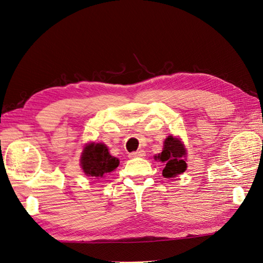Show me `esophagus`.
Returning <instances> with one entry per match:
<instances>
[{
	"label": "esophagus",
	"instance_id": "1",
	"mask_svg": "<svg viewBox=\"0 0 263 263\" xmlns=\"http://www.w3.org/2000/svg\"><path fill=\"white\" fill-rule=\"evenodd\" d=\"M129 156L130 157H143V156H145V151L139 149L136 152H133V153L129 154Z\"/></svg>",
	"mask_w": 263,
	"mask_h": 263
}]
</instances>
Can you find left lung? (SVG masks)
Wrapping results in <instances>:
<instances>
[{
    "instance_id": "obj_1",
    "label": "left lung",
    "mask_w": 263,
    "mask_h": 263,
    "mask_svg": "<svg viewBox=\"0 0 263 263\" xmlns=\"http://www.w3.org/2000/svg\"><path fill=\"white\" fill-rule=\"evenodd\" d=\"M185 149L183 144L178 138L168 136L164 142L162 153L155 156V159L165 163V167L163 170V176L165 178H174L178 174L183 173L186 168V163L184 161Z\"/></svg>"
}]
</instances>
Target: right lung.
Listing matches in <instances>:
<instances>
[{
  "label": "right lung",
  "mask_w": 263,
  "mask_h": 263,
  "mask_svg": "<svg viewBox=\"0 0 263 263\" xmlns=\"http://www.w3.org/2000/svg\"><path fill=\"white\" fill-rule=\"evenodd\" d=\"M119 165V160L110 155L104 144L91 143L84 148L81 166L87 177L100 179L112 172Z\"/></svg>",
  "instance_id": "1"
}]
</instances>
